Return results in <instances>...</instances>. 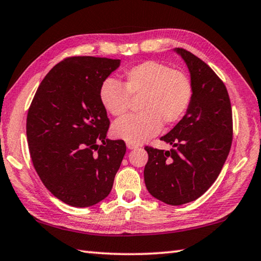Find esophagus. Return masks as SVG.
<instances>
[{
    "label": "esophagus",
    "mask_w": 261,
    "mask_h": 261,
    "mask_svg": "<svg viewBox=\"0 0 261 261\" xmlns=\"http://www.w3.org/2000/svg\"><path fill=\"white\" fill-rule=\"evenodd\" d=\"M126 147L129 148V149H135V148L138 147V145H137V144H132V143H126Z\"/></svg>",
    "instance_id": "1"
}]
</instances>
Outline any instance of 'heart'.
<instances>
[{"instance_id":"1","label":"heart","mask_w":261,"mask_h":261,"mask_svg":"<svg viewBox=\"0 0 261 261\" xmlns=\"http://www.w3.org/2000/svg\"><path fill=\"white\" fill-rule=\"evenodd\" d=\"M100 101L107 113L123 116L130 98H140V114L116 121L112 135L126 143L139 144L156 135L161 125L171 126L183 116L191 99V83L179 70L156 61H145L126 70L123 87L112 79L102 83Z\"/></svg>"}]
</instances>
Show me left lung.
Listing matches in <instances>:
<instances>
[{
    "label": "left lung",
    "instance_id": "left-lung-1",
    "mask_svg": "<svg viewBox=\"0 0 261 261\" xmlns=\"http://www.w3.org/2000/svg\"><path fill=\"white\" fill-rule=\"evenodd\" d=\"M190 72L191 99L177 124L161 140L169 151L146 146L144 179L148 192L168 205L178 206L204 194L218 178L232 140V113L224 84L205 62L182 48Z\"/></svg>",
    "mask_w": 261,
    "mask_h": 261
}]
</instances>
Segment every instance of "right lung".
<instances>
[{"label": "right lung", "mask_w": 261, "mask_h": 261, "mask_svg": "<svg viewBox=\"0 0 261 261\" xmlns=\"http://www.w3.org/2000/svg\"><path fill=\"white\" fill-rule=\"evenodd\" d=\"M121 60L77 56L56 64L38 87L26 135L45 187L65 204L88 207L112 191L124 156L123 140H109L99 92Z\"/></svg>", "instance_id": "1"}]
</instances>
